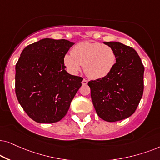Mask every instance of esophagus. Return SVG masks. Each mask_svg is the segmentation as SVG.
Wrapping results in <instances>:
<instances>
[{"mask_svg":"<svg viewBox=\"0 0 160 160\" xmlns=\"http://www.w3.org/2000/svg\"><path fill=\"white\" fill-rule=\"evenodd\" d=\"M82 86H86L88 84V80H86V79H83V80L82 81Z\"/></svg>","mask_w":160,"mask_h":160,"instance_id":"34e87169","label":"esophagus"}]
</instances>
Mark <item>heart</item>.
<instances>
[{
  "mask_svg": "<svg viewBox=\"0 0 160 160\" xmlns=\"http://www.w3.org/2000/svg\"><path fill=\"white\" fill-rule=\"evenodd\" d=\"M63 61L72 74L83 69L92 79H101L108 76L113 69L116 55L111 47L99 42H81L72 48V52L65 55Z\"/></svg>",
  "mask_w": 160,
  "mask_h": 160,
  "instance_id": "b5f03b06",
  "label": "heart"
}]
</instances>
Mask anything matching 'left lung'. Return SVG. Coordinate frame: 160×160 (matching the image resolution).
<instances>
[{"label": "left lung", "mask_w": 160, "mask_h": 160, "mask_svg": "<svg viewBox=\"0 0 160 160\" xmlns=\"http://www.w3.org/2000/svg\"><path fill=\"white\" fill-rule=\"evenodd\" d=\"M116 55V63L108 76L88 82L98 116L108 122L123 120L135 112L143 93L144 67L131 47L105 42Z\"/></svg>", "instance_id": "left-lung-1"}]
</instances>
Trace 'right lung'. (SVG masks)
Instances as JSON below:
<instances>
[{
  "instance_id": "right-lung-1",
  "label": "right lung",
  "mask_w": 160,
  "mask_h": 160,
  "mask_svg": "<svg viewBox=\"0 0 160 160\" xmlns=\"http://www.w3.org/2000/svg\"><path fill=\"white\" fill-rule=\"evenodd\" d=\"M74 43L43 39L29 44L16 63L15 93L30 118L38 123L61 121L83 78L65 70V55Z\"/></svg>"
}]
</instances>
